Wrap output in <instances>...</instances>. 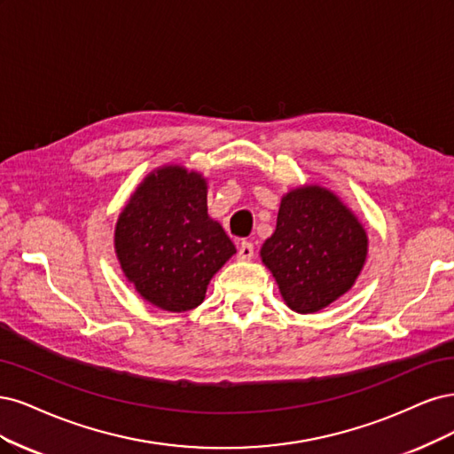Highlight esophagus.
I'll list each match as a JSON object with an SVG mask.
<instances>
[{
  "instance_id": "obj_1",
  "label": "esophagus",
  "mask_w": 454,
  "mask_h": 454,
  "mask_svg": "<svg viewBox=\"0 0 454 454\" xmlns=\"http://www.w3.org/2000/svg\"><path fill=\"white\" fill-rule=\"evenodd\" d=\"M254 256V245L248 243V241H243L238 248V258L239 260H251Z\"/></svg>"
}]
</instances>
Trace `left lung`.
I'll use <instances>...</instances> for the list:
<instances>
[{"mask_svg": "<svg viewBox=\"0 0 454 454\" xmlns=\"http://www.w3.org/2000/svg\"><path fill=\"white\" fill-rule=\"evenodd\" d=\"M292 311L317 313L355 285L368 236L328 188L305 184L281 200L277 228L260 251Z\"/></svg>", "mask_w": 454, "mask_h": 454, "instance_id": "8db88e82", "label": "left lung"}]
</instances>
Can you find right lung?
<instances>
[{"label": "right lung", "instance_id": "add662e5", "mask_svg": "<svg viewBox=\"0 0 454 454\" xmlns=\"http://www.w3.org/2000/svg\"><path fill=\"white\" fill-rule=\"evenodd\" d=\"M114 251L143 300L183 313L203 301L236 247L207 215L206 179L183 166H164L131 194L114 228Z\"/></svg>", "mask_w": 454, "mask_h": 454}]
</instances>
